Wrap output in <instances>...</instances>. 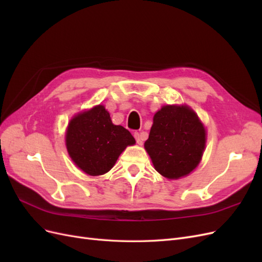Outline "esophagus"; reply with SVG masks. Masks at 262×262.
<instances>
[{"instance_id": "1", "label": "esophagus", "mask_w": 262, "mask_h": 262, "mask_svg": "<svg viewBox=\"0 0 262 262\" xmlns=\"http://www.w3.org/2000/svg\"><path fill=\"white\" fill-rule=\"evenodd\" d=\"M134 138H136V140H137V143L138 144H142L143 143V136H142L141 133H139V132H134Z\"/></svg>"}]
</instances>
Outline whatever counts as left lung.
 Here are the masks:
<instances>
[{
    "label": "left lung",
    "mask_w": 262,
    "mask_h": 262,
    "mask_svg": "<svg viewBox=\"0 0 262 262\" xmlns=\"http://www.w3.org/2000/svg\"><path fill=\"white\" fill-rule=\"evenodd\" d=\"M205 130L193 110L187 106H164L155 114L144 147L162 176L178 179L200 163Z\"/></svg>",
    "instance_id": "left-lung-1"
}]
</instances>
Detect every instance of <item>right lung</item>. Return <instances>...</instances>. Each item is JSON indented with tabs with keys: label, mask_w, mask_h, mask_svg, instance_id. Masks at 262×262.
Masks as SVG:
<instances>
[{
	"label": "right lung",
	"mask_w": 262,
	"mask_h": 262,
	"mask_svg": "<svg viewBox=\"0 0 262 262\" xmlns=\"http://www.w3.org/2000/svg\"><path fill=\"white\" fill-rule=\"evenodd\" d=\"M66 143L77 167L99 176L112 169L122 150L136 140L122 125L114 124L105 107L98 105L71 120Z\"/></svg>",
	"instance_id": "add662e5"
}]
</instances>
